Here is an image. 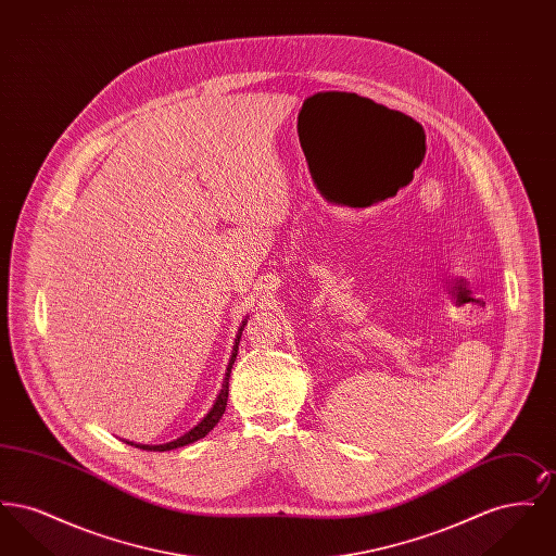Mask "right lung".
Returning <instances> with one entry per match:
<instances>
[{
    "instance_id": "1",
    "label": "right lung",
    "mask_w": 556,
    "mask_h": 556,
    "mask_svg": "<svg viewBox=\"0 0 556 556\" xmlns=\"http://www.w3.org/2000/svg\"><path fill=\"white\" fill-rule=\"evenodd\" d=\"M245 320H248V317L243 318V320H241V325H239L238 336H236V344H233L231 358H229V365H227L225 377H223L220 392H218V396L214 400V404H212L208 415H206L200 424L195 425L193 429H189L186 435H181V438H177V440H173V442L159 444V446H150V444H132V442H127V444H131L135 448L150 450V452H152V450H154V452H166V450L181 448V446H187V444H193V442L202 440L204 435H208V431H211L214 425L220 421V417H223V413H225V408H227V397H229V377H231V369H233V363H236V356H238L239 340H241V331H243Z\"/></svg>"
}]
</instances>
